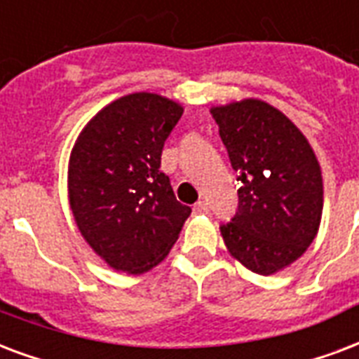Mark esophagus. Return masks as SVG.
<instances>
[{"label": "esophagus", "mask_w": 359, "mask_h": 359, "mask_svg": "<svg viewBox=\"0 0 359 359\" xmlns=\"http://www.w3.org/2000/svg\"><path fill=\"white\" fill-rule=\"evenodd\" d=\"M191 210H194V215H207L209 212V205L205 203V201H198L191 207Z\"/></svg>", "instance_id": "1"}]
</instances>
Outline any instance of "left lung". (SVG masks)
<instances>
[{"mask_svg": "<svg viewBox=\"0 0 359 359\" xmlns=\"http://www.w3.org/2000/svg\"><path fill=\"white\" fill-rule=\"evenodd\" d=\"M239 180V207L220 226L229 254L246 269L273 275L301 258L320 228V163L297 126L262 100L212 107Z\"/></svg>", "mask_w": 359, "mask_h": 359, "instance_id": "obj_1", "label": "left lung"}]
</instances>
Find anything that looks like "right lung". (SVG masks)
Wrapping results in <instances>:
<instances>
[{"instance_id": "right-lung-1", "label": "right lung", "mask_w": 359, "mask_h": 359, "mask_svg": "<svg viewBox=\"0 0 359 359\" xmlns=\"http://www.w3.org/2000/svg\"><path fill=\"white\" fill-rule=\"evenodd\" d=\"M184 109L137 92L103 107L71 150L67 190L84 241L109 267L141 275L165 258L191 209L161 173V150Z\"/></svg>"}]
</instances>
